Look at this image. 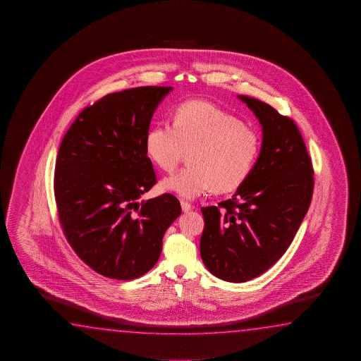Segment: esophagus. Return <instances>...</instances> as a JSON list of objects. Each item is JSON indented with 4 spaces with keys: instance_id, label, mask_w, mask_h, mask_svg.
<instances>
[{
    "instance_id": "34e87169",
    "label": "esophagus",
    "mask_w": 361,
    "mask_h": 361,
    "mask_svg": "<svg viewBox=\"0 0 361 361\" xmlns=\"http://www.w3.org/2000/svg\"><path fill=\"white\" fill-rule=\"evenodd\" d=\"M180 206H182V209H183V212H190V209H192V204H190L188 202L182 201L180 202Z\"/></svg>"
}]
</instances>
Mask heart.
<instances>
[{"mask_svg":"<svg viewBox=\"0 0 361 361\" xmlns=\"http://www.w3.org/2000/svg\"><path fill=\"white\" fill-rule=\"evenodd\" d=\"M145 149L164 171H173L184 150H190V165L163 179L161 190L192 200L208 190H238L255 165L260 139L254 128L220 107L188 101L174 109L171 123H157L149 130Z\"/></svg>","mask_w":361,"mask_h":361,"instance_id":"b5f03b06","label":"heart"}]
</instances>
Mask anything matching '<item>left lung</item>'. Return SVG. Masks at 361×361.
I'll list each match as a JSON object with an SVG mask.
<instances>
[{"instance_id": "1", "label": "left lung", "mask_w": 361, "mask_h": 361, "mask_svg": "<svg viewBox=\"0 0 361 361\" xmlns=\"http://www.w3.org/2000/svg\"><path fill=\"white\" fill-rule=\"evenodd\" d=\"M263 128V142L250 176L231 200L202 207L200 251L212 274L241 283L257 278L287 251L311 204L313 168L306 144L290 117L249 96Z\"/></svg>"}]
</instances>
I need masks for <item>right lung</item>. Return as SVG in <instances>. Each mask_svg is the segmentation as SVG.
<instances>
[{
    "instance_id": "right-lung-1",
    "label": "right lung",
    "mask_w": 361,
    "mask_h": 361,
    "mask_svg": "<svg viewBox=\"0 0 361 361\" xmlns=\"http://www.w3.org/2000/svg\"><path fill=\"white\" fill-rule=\"evenodd\" d=\"M171 87L110 93L80 112L55 161L63 233L91 269L131 281L158 262L166 228L182 212L171 193L139 201L157 183L145 149L154 111Z\"/></svg>"
}]
</instances>
